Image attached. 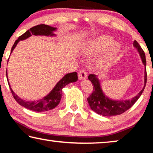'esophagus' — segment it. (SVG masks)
Here are the masks:
<instances>
[{
	"instance_id": "1",
	"label": "esophagus",
	"mask_w": 153,
	"mask_h": 153,
	"mask_svg": "<svg viewBox=\"0 0 153 153\" xmlns=\"http://www.w3.org/2000/svg\"><path fill=\"white\" fill-rule=\"evenodd\" d=\"M87 77V73L84 70H79L78 72V78L79 79L82 80L86 79Z\"/></svg>"
}]
</instances>
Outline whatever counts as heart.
Returning <instances> with one entry per match:
<instances>
[{
	"label": "heart",
	"mask_w": 153,
	"mask_h": 153,
	"mask_svg": "<svg viewBox=\"0 0 153 153\" xmlns=\"http://www.w3.org/2000/svg\"><path fill=\"white\" fill-rule=\"evenodd\" d=\"M113 38L108 36H101L89 41L82 49L81 53L84 56H90L97 55L100 51L107 48V52L98 61V64H104L109 61L120 51V45L113 42Z\"/></svg>",
	"instance_id": "obj_1"
}]
</instances>
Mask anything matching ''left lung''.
<instances>
[{
	"label": "left lung",
	"mask_w": 153,
	"mask_h": 153,
	"mask_svg": "<svg viewBox=\"0 0 153 153\" xmlns=\"http://www.w3.org/2000/svg\"><path fill=\"white\" fill-rule=\"evenodd\" d=\"M133 45L134 46L138 53L142 59V61L145 66L144 71V86L142 90L137 94L135 97L131 98V99L126 100H112L107 97L104 93L100 87L99 79H98L97 75L90 74L88 76V79L91 81L93 84V92L90 97L87 98L88 102L91 109L97 113L98 115H101L102 116H110L118 115L123 113L125 111L128 110L134 105L138 98L140 97L143 92L145 86L146 84L147 79V74L146 69V56L144 51L142 50L141 46L139 45L136 40H134L133 42Z\"/></svg>",
	"instance_id": "obj_1"
}]
</instances>
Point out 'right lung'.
<instances>
[{"label": "right lung", "mask_w": 153, "mask_h": 153, "mask_svg": "<svg viewBox=\"0 0 153 153\" xmlns=\"http://www.w3.org/2000/svg\"><path fill=\"white\" fill-rule=\"evenodd\" d=\"M56 30V27H53L49 25L45 24H40L36 25L31 27L30 30L26 31L24 34L20 36L18 39L15 41L14 45H13L11 53L14 50L15 46H17V43L20 40H24L27 39V38L30 37L32 35L35 36H55L53 32ZM9 61V59H8ZM7 81L11 90L13 96L15 98V100L19 103V104L28 109L37 111V112H42V111H47L49 110L53 109L55 108L56 106L60 102L63 92H62V89L69 83L75 82L77 80V74L76 72H73V73H69L66 74L60 81H59L56 86L53 88V89L51 90L49 94L46 96L45 97L42 98V99L36 100V101H26V100H23L22 98H20L18 96L15 94V92L13 91L11 86H10L8 77H7V71L6 72Z\"/></svg>", "instance_id": "1"}]
</instances>
